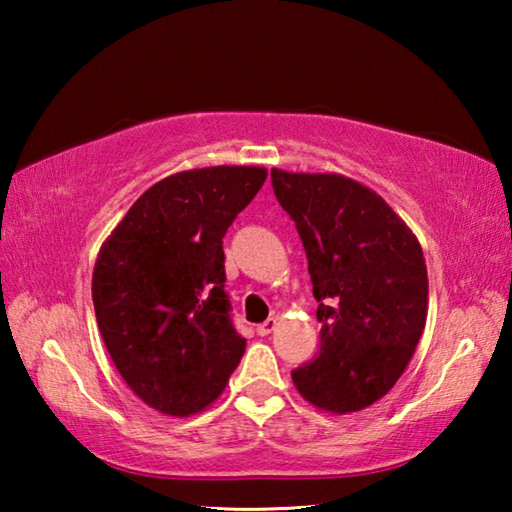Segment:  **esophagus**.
<instances>
[{
  "label": "esophagus",
  "instance_id": "1",
  "mask_svg": "<svg viewBox=\"0 0 512 512\" xmlns=\"http://www.w3.org/2000/svg\"><path fill=\"white\" fill-rule=\"evenodd\" d=\"M277 327V318H266L262 325H257V334L259 336H268Z\"/></svg>",
  "mask_w": 512,
  "mask_h": 512
}]
</instances>
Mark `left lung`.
Wrapping results in <instances>:
<instances>
[{
    "instance_id": "1",
    "label": "left lung",
    "mask_w": 512,
    "mask_h": 512,
    "mask_svg": "<svg viewBox=\"0 0 512 512\" xmlns=\"http://www.w3.org/2000/svg\"><path fill=\"white\" fill-rule=\"evenodd\" d=\"M271 178L296 221L318 300V354L291 379L320 411H361L395 386L424 332L420 241L384 198L341 173L271 169Z\"/></svg>"
}]
</instances>
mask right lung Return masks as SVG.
Instances as JSON below:
<instances>
[{
  "label": "right lung",
  "instance_id": "add662e5",
  "mask_svg": "<svg viewBox=\"0 0 512 512\" xmlns=\"http://www.w3.org/2000/svg\"><path fill=\"white\" fill-rule=\"evenodd\" d=\"M264 167L173 173L137 198L92 273L101 339L128 388L164 415L201 413L246 350L223 291V237Z\"/></svg>",
  "mask_w": 512,
  "mask_h": 512
}]
</instances>
